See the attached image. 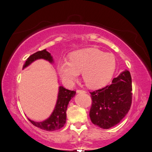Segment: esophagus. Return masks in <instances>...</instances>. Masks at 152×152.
<instances>
[{"instance_id":"esophagus-1","label":"esophagus","mask_w":152,"mask_h":152,"mask_svg":"<svg viewBox=\"0 0 152 152\" xmlns=\"http://www.w3.org/2000/svg\"><path fill=\"white\" fill-rule=\"evenodd\" d=\"M77 93H85L86 91L85 90H83V89H77Z\"/></svg>"}]
</instances>
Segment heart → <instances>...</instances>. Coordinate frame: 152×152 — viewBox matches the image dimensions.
I'll list each match as a JSON object with an SVG mask.
<instances>
[{
	"label": "heart",
	"instance_id": "1",
	"mask_svg": "<svg viewBox=\"0 0 152 152\" xmlns=\"http://www.w3.org/2000/svg\"><path fill=\"white\" fill-rule=\"evenodd\" d=\"M116 66V58L112 54L88 48L72 53L69 61L60 62L58 71L66 84H73L82 72L83 79L87 86L98 88L110 82Z\"/></svg>",
	"mask_w": 152,
	"mask_h": 152
}]
</instances>
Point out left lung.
<instances>
[{
    "label": "left lung",
    "mask_w": 152,
    "mask_h": 152,
    "mask_svg": "<svg viewBox=\"0 0 152 152\" xmlns=\"http://www.w3.org/2000/svg\"><path fill=\"white\" fill-rule=\"evenodd\" d=\"M132 85L127 70L114 78L112 84L91 91V122L102 129H110L119 123L130 110Z\"/></svg>",
    "instance_id": "8db88e82"
}]
</instances>
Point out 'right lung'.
Listing matches in <instances>:
<instances>
[{
	"label": "right lung",
	"mask_w": 152,
	"mask_h": 152,
	"mask_svg": "<svg viewBox=\"0 0 152 152\" xmlns=\"http://www.w3.org/2000/svg\"><path fill=\"white\" fill-rule=\"evenodd\" d=\"M40 58L45 59L47 61H50V63L53 61L51 54L48 51H46V50L38 51L31 55L26 60L23 66V69L28 66L33 61ZM75 94L76 91L69 90V89H65L64 87L61 86L59 87L56 104L54 112L50 118L42 122H40V123L32 121L29 119V121L34 126L41 129L46 130V131L52 132L61 129L66 123V111H67L68 104H69L71 98H73Z\"/></svg>",
	"instance_id": "1"
}]
</instances>
